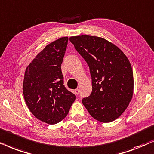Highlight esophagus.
Segmentation results:
<instances>
[{
  "label": "esophagus",
  "instance_id": "obj_1",
  "mask_svg": "<svg viewBox=\"0 0 154 154\" xmlns=\"http://www.w3.org/2000/svg\"><path fill=\"white\" fill-rule=\"evenodd\" d=\"M79 89H76L75 90V94H76V95H78V94H79Z\"/></svg>",
  "mask_w": 154,
  "mask_h": 154
}]
</instances>
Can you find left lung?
<instances>
[{
	"label": "left lung",
	"instance_id": "obj_1",
	"mask_svg": "<svg viewBox=\"0 0 154 154\" xmlns=\"http://www.w3.org/2000/svg\"><path fill=\"white\" fill-rule=\"evenodd\" d=\"M69 41L89 67L92 91L82 103L94 119L110 122L122 114L131 101L134 78L125 53L98 36H71Z\"/></svg>",
	"mask_w": 154,
	"mask_h": 154
}]
</instances>
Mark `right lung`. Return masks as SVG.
<instances>
[{
    "label": "right lung",
    "instance_id": "1",
    "mask_svg": "<svg viewBox=\"0 0 154 154\" xmlns=\"http://www.w3.org/2000/svg\"><path fill=\"white\" fill-rule=\"evenodd\" d=\"M68 37L47 45L26 67L23 94L31 112L41 121L54 125L63 120L76 96L63 85L61 64Z\"/></svg>",
    "mask_w": 154,
    "mask_h": 154
}]
</instances>
